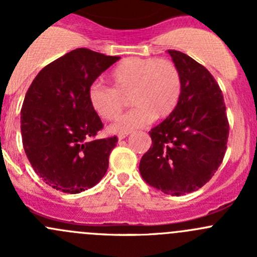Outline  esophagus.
<instances>
[{
    "instance_id": "esophagus-1",
    "label": "esophagus",
    "mask_w": 257,
    "mask_h": 257,
    "mask_svg": "<svg viewBox=\"0 0 257 257\" xmlns=\"http://www.w3.org/2000/svg\"><path fill=\"white\" fill-rule=\"evenodd\" d=\"M126 136H128V133H120V134H119V136H118V141H123V139L125 138Z\"/></svg>"
}]
</instances>
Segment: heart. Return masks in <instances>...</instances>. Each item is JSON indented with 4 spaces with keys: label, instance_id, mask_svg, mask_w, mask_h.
Segmentation results:
<instances>
[{
    "label": "heart",
    "instance_id": "b5f03b06",
    "mask_svg": "<svg viewBox=\"0 0 257 257\" xmlns=\"http://www.w3.org/2000/svg\"><path fill=\"white\" fill-rule=\"evenodd\" d=\"M109 82L112 88L100 83L90 85L88 102L98 116L114 120L123 112L124 98L129 95L134 108L110 126L115 133L142 128L154 118H167L180 100V72L169 59L124 58L109 73Z\"/></svg>",
    "mask_w": 257,
    "mask_h": 257
}]
</instances>
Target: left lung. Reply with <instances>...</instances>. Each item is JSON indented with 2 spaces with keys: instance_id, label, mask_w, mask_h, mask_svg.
Segmentation results:
<instances>
[{
  "instance_id": "8db88e82",
  "label": "left lung",
  "mask_w": 257,
  "mask_h": 257,
  "mask_svg": "<svg viewBox=\"0 0 257 257\" xmlns=\"http://www.w3.org/2000/svg\"><path fill=\"white\" fill-rule=\"evenodd\" d=\"M181 76L175 110L149 132L152 147L142 157L145 183L168 195L198 190L221 164L229 121L221 89L211 73L188 54L168 49Z\"/></svg>"
}]
</instances>
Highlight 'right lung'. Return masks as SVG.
<instances>
[{
    "label": "right lung",
    "instance_id": "obj_1",
    "mask_svg": "<svg viewBox=\"0 0 257 257\" xmlns=\"http://www.w3.org/2000/svg\"><path fill=\"white\" fill-rule=\"evenodd\" d=\"M120 57L77 48L46 66L33 79L21 109L26 155L46 184L78 194L107 173L116 137L94 139L103 128L88 89Z\"/></svg>",
    "mask_w": 257,
    "mask_h": 257
}]
</instances>
